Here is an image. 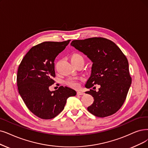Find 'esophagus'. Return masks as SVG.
<instances>
[{
    "mask_svg": "<svg viewBox=\"0 0 148 148\" xmlns=\"http://www.w3.org/2000/svg\"><path fill=\"white\" fill-rule=\"evenodd\" d=\"M78 95H84V92L82 91H78L77 92Z\"/></svg>",
    "mask_w": 148,
    "mask_h": 148,
    "instance_id": "obj_1",
    "label": "esophagus"
}]
</instances>
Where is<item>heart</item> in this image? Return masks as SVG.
Masks as SVG:
<instances>
[{
	"label": "heart",
	"mask_w": 148,
	"mask_h": 148,
	"mask_svg": "<svg viewBox=\"0 0 148 148\" xmlns=\"http://www.w3.org/2000/svg\"><path fill=\"white\" fill-rule=\"evenodd\" d=\"M70 60H71V62H75V61H81L84 62L83 58H82V56L81 55H79L78 53L73 54L72 56H71ZM66 84L68 86L72 87H74V88H78L79 87V82L76 79H74V78L69 79L66 81Z\"/></svg>",
	"instance_id": "b5f03b06"
}]
</instances>
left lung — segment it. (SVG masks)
<instances>
[{
	"label": "left lung",
	"instance_id": "1",
	"mask_svg": "<svg viewBox=\"0 0 148 148\" xmlns=\"http://www.w3.org/2000/svg\"><path fill=\"white\" fill-rule=\"evenodd\" d=\"M70 45L92 62L90 76L85 87L100 85L98 92L92 89L86 92L94 99L88 111L98 117L115 114L125 102L131 84L126 57L114 42L103 38L74 40Z\"/></svg>",
	"mask_w": 148,
	"mask_h": 148
}]
</instances>
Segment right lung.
<instances>
[{
	"label": "right lung",
	"instance_id": "obj_1",
	"mask_svg": "<svg viewBox=\"0 0 148 148\" xmlns=\"http://www.w3.org/2000/svg\"><path fill=\"white\" fill-rule=\"evenodd\" d=\"M70 41L44 42L34 46L19 66V93L28 109L42 119H53L62 111L67 98L76 95L75 90L62 86L55 91L49 90L55 82V58Z\"/></svg>",
	"mask_w": 148,
	"mask_h": 148
}]
</instances>
